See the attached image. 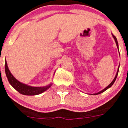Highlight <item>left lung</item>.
<instances>
[{
	"label": "left lung",
	"mask_w": 128,
	"mask_h": 128,
	"mask_svg": "<svg viewBox=\"0 0 128 128\" xmlns=\"http://www.w3.org/2000/svg\"><path fill=\"white\" fill-rule=\"evenodd\" d=\"M113 35V34H112ZM113 37H114V40H115V42H116V44H117V48H118V42H117V38H116V37L115 36H114V35H113ZM118 69H119V66H118V70H117V74H116V75H115V78H114V80H113L112 81V82H111L110 84H109V85L107 87H106V88H105L104 89H103V90H101V91H100L99 92H98V93H96V94H94V95H98V94H101V93H102V92H104V91H106V90H107V89H108L109 88H110L111 86H112L113 85V84H114V82H115V80H116V78H117V75H118Z\"/></svg>",
	"instance_id": "1"
}]
</instances>
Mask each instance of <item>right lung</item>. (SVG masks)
<instances>
[{"mask_svg": "<svg viewBox=\"0 0 128 128\" xmlns=\"http://www.w3.org/2000/svg\"><path fill=\"white\" fill-rule=\"evenodd\" d=\"M5 72L7 78H8L10 84L15 90H17L19 93L22 94L23 95H26V96L38 95L47 90L52 85V84H50L49 85L44 87H34L28 86L26 84H23V83L18 81L17 80H16L15 78L11 74V72L8 68V66L6 61H5Z\"/></svg>", "mask_w": 128, "mask_h": 128, "instance_id": "add662e5", "label": "right lung"}]
</instances>
